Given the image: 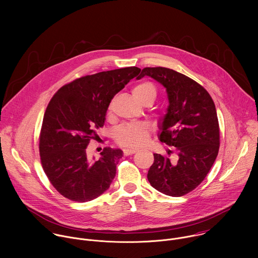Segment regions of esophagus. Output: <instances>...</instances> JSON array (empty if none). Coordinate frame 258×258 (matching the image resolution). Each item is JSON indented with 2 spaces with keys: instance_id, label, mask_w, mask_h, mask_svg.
Returning <instances> with one entry per match:
<instances>
[{
  "instance_id": "1",
  "label": "esophagus",
  "mask_w": 258,
  "mask_h": 258,
  "mask_svg": "<svg viewBox=\"0 0 258 258\" xmlns=\"http://www.w3.org/2000/svg\"><path fill=\"white\" fill-rule=\"evenodd\" d=\"M137 151H138V149H134V148H131V149H123L124 155H132V154H135Z\"/></svg>"
}]
</instances>
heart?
Masks as SVG:
<instances>
[{"mask_svg":"<svg viewBox=\"0 0 258 258\" xmlns=\"http://www.w3.org/2000/svg\"><path fill=\"white\" fill-rule=\"evenodd\" d=\"M133 95L138 102L156 98V89L151 83H141L133 89ZM149 126L147 123H131L119 127L116 134L117 142L125 147H139L148 139Z\"/></svg>","mask_w":258,"mask_h":258,"instance_id":"obj_1","label":"heart"}]
</instances>
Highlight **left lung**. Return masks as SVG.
I'll use <instances>...</instances> for the list:
<instances>
[{
    "mask_svg": "<svg viewBox=\"0 0 258 258\" xmlns=\"http://www.w3.org/2000/svg\"><path fill=\"white\" fill-rule=\"evenodd\" d=\"M149 77L162 85L168 106L159 124V140L174 147L177 161L154 153L148 180L157 191L179 197L203 181L219 149L215 105L208 92L192 79L165 67H146L137 80ZM172 151L167 150V154Z\"/></svg>",
    "mask_w": 258,
    "mask_h": 258,
    "instance_id": "8db88e82",
    "label": "left lung"
}]
</instances>
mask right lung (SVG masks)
<instances>
[{
	"label": "right lung",
	"mask_w": 258,
	"mask_h": 258,
	"mask_svg": "<svg viewBox=\"0 0 258 258\" xmlns=\"http://www.w3.org/2000/svg\"><path fill=\"white\" fill-rule=\"evenodd\" d=\"M132 66L87 76L63 86L51 99L43 119L40 155L45 173L65 198L88 202L107 191L123 156L104 148L90 159L87 147L104 125L112 98L140 73Z\"/></svg>",
	"instance_id": "1"
}]
</instances>
